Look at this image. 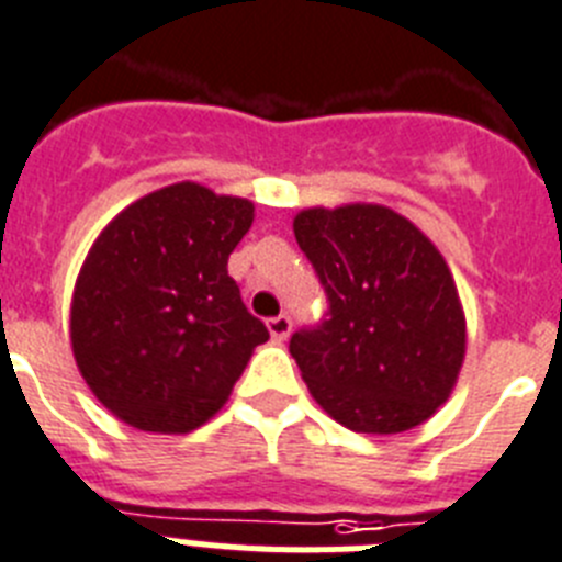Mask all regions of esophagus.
Segmentation results:
<instances>
[{
	"label": "esophagus",
	"instance_id": "esophagus-1",
	"mask_svg": "<svg viewBox=\"0 0 562 562\" xmlns=\"http://www.w3.org/2000/svg\"><path fill=\"white\" fill-rule=\"evenodd\" d=\"M269 333H271V338H274L277 344H282L288 336H291V318H288V316L269 318Z\"/></svg>",
	"mask_w": 562,
	"mask_h": 562
}]
</instances>
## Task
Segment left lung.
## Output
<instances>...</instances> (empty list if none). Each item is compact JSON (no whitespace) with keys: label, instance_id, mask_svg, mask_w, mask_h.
I'll use <instances>...</instances> for the list:
<instances>
[{"label":"left lung","instance_id":"left-lung-1","mask_svg":"<svg viewBox=\"0 0 562 562\" xmlns=\"http://www.w3.org/2000/svg\"><path fill=\"white\" fill-rule=\"evenodd\" d=\"M296 244L330 300L291 356L313 401L358 434L423 426L453 394L468 322L442 251L392 206L352 201L293 215Z\"/></svg>","mask_w":562,"mask_h":562}]
</instances>
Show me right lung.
<instances>
[{
  "instance_id": "obj_1",
  "label": "right lung",
  "mask_w": 562,
  "mask_h": 562,
  "mask_svg": "<svg viewBox=\"0 0 562 562\" xmlns=\"http://www.w3.org/2000/svg\"><path fill=\"white\" fill-rule=\"evenodd\" d=\"M255 204L199 181L136 199L94 237L69 305L80 378L139 431L187 434L215 417L269 341L226 271Z\"/></svg>"
}]
</instances>
